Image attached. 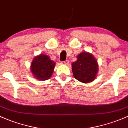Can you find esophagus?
Instances as JSON below:
<instances>
[{
  "instance_id": "obj_1",
  "label": "esophagus",
  "mask_w": 128,
  "mask_h": 128,
  "mask_svg": "<svg viewBox=\"0 0 128 128\" xmlns=\"http://www.w3.org/2000/svg\"><path fill=\"white\" fill-rule=\"evenodd\" d=\"M63 64H69V61H68V60H65V61H64V62H63Z\"/></svg>"
}]
</instances>
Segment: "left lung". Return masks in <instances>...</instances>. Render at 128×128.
<instances>
[{"instance_id":"obj_1","label":"left lung","mask_w":128,"mask_h":128,"mask_svg":"<svg viewBox=\"0 0 128 128\" xmlns=\"http://www.w3.org/2000/svg\"><path fill=\"white\" fill-rule=\"evenodd\" d=\"M71 65L73 76L81 82H91L96 78L98 64L92 54L86 52L80 53Z\"/></svg>"}]
</instances>
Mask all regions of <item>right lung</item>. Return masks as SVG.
<instances>
[{"label": "right lung", "mask_w": 128, "mask_h": 128, "mask_svg": "<svg viewBox=\"0 0 128 128\" xmlns=\"http://www.w3.org/2000/svg\"><path fill=\"white\" fill-rule=\"evenodd\" d=\"M56 62L48 56L40 54L35 57L31 64L30 70L34 78L38 80H47L52 76Z\"/></svg>", "instance_id": "add662e5"}]
</instances>
